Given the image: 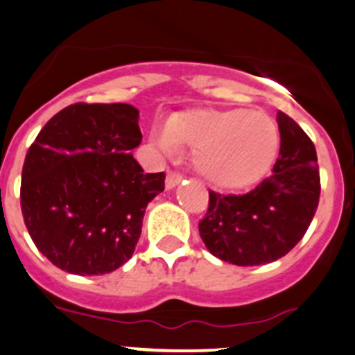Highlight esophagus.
I'll list each match as a JSON object with an SVG mask.
<instances>
[{"instance_id": "obj_1", "label": "esophagus", "mask_w": 355, "mask_h": 355, "mask_svg": "<svg viewBox=\"0 0 355 355\" xmlns=\"http://www.w3.org/2000/svg\"><path fill=\"white\" fill-rule=\"evenodd\" d=\"M181 181H182L181 174H178V173H169V174H167V176H166V188H167V189L176 188V186H178Z\"/></svg>"}]
</instances>
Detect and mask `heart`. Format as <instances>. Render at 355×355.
I'll use <instances>...</instances> for the list:
<instances>
[{
	"label": "heart",
	"mask_w": 355,
	"mask_h": 355,
	"mask_svg": "<svg viewBox=\"0 0 355 355\" xmlns=\"http://www.w3.org/2000/svg\"><path fill=\"white\" fill-rule=\"evenodd\" d=\"M152 146L164 155L193 148V164L215 188L243 189L269 173L279 152V128L261 110H194L171 116L152 132Z\"/></svg>",
	"instance_id": "1"
}]
</instances>
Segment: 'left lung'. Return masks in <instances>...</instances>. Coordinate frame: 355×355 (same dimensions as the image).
<instances>
[{
    "mask_svg": "<svg viewBox=\"0 0 355 355\" xmlns=\"http://www.w3.org/2000/svg\"><path fill=\"white\" fill-rule=\"evenodd\" d=\"M279 157L272 174L247 194L209 191L200 235L215 257L235 266L277 261L303 239L320 200V171L310 137L277 112Z\"/></svg>",
    "mask_w": 355,
    "mask_h": 355,
    "instance_id": "1",
    "label": "left lung"
}]
</instances>
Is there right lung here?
<instances>
[{"label":"right lung","mask_w":355,"mask_h":355,"mask_svg":"<svg viewBox=\"0 0 355 355\" xmlns=\"http://www.w3.org/2000/svg\"><path fill=\"white\" fill-rule=\"evenodd\" d=\"M139 110L127 103H76L45 123L26 152L20 203L30 237L52 264L100 276L132 257L147 205L164 173L133 159Z\"/></svg>","instance_id":"obj_1"}]
</instances>
